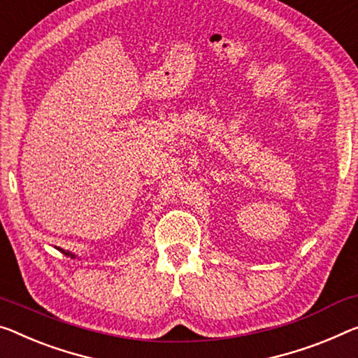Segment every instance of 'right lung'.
Returning a JSON list of instances; mask_svg holds the SVG:
<instances>
[{
  "instance_id": "obj_1",
  "label": "right lung",
  "mask_w": 358,
  "mask_h": 358,
  "mask_svg": "<svg viewBox=\"0 0 358 358\" xmlns=\"http://www.w3.org/2000/svg\"><path fill=\"white\" fill-rule=\"evenodd\" d=\"M65 252V251H64ZM65 255H67V256H71V257H73V255H70V252H65Z\"/></svg>"
}]
</instances>
